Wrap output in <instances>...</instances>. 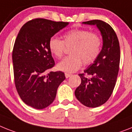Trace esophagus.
<instances>
[{
	"mask_svg": "<svg viewBox=\"0 0 132 132\" xmlns=\"http://www.w3.org/2000/svg\"><path fill=\"white\" fill-rule=\"evenodd\" d=\"M65 77H66V78H69V77H70L71 75V74L67 73H65Z\"/></svg>",
	"mask_w": 132,
	"mask_h": 132,
	"instance_id": "34e87169",
	"label": "esophagus"
}]
</instances>
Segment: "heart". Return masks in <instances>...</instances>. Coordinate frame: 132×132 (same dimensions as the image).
<instances>
[{
    "instance_id": "heart-1",
    "label": "heart",
    "mask_w": 132,
    "mask_h": 132,
    "mask_svg": "<svg viewBox=\"0 0 132 132\" xmlns=\"http://www.w3.org/2000/svg\"><path fill=\"white\" fill-rule=\"evenodd\" d=\"M102 40L99 35L84 29H73L65 32L63 40L57 37L50 39L51 52L57 59L63 57L66 47H71L70 56L58 64L59 69L73 73L81 68L83 63L89 65L95 61L101 52Z\"/></svg>"
}]
</instances>
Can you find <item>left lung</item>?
<instances>
[{
	"label": "left lung",
	"mask_w": 132,
	"mask_h": 132,
	"mask_svg": "<svg viewBox=\"0 0 132 132\" xmlns=\"http://www.w3.org/2000/svg\"><path fill=\"white\" fill-rule=\"evenodd\" d=\"M83 23L97 27L103 38V47L93 63L83 73L79 74L81 82L75 95L85 106L97 108L109 100L116 85L120 68V43L114 30L107 22L92 20Z\"/></svg>",
	"instance_id": "1"
}]
</instances>
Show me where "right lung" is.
<instances>
[{"label":"right lung","instance_id":"obj_1","mask_svg":"<svg viewBox=\"0 0 132 132\" xmlns=\"http://www.w3.org/2000/svg\"><path fill=\"white\" fill-rule=\"evenodd\" d=\"M69 22L32 19L19 31L12 50L16 89L24 103L42 110L53 102L63 72L51 71L55 63L49 47L51 37Z\"/></svg>","mask_w":132,"mask_h":132}]
</instances>
